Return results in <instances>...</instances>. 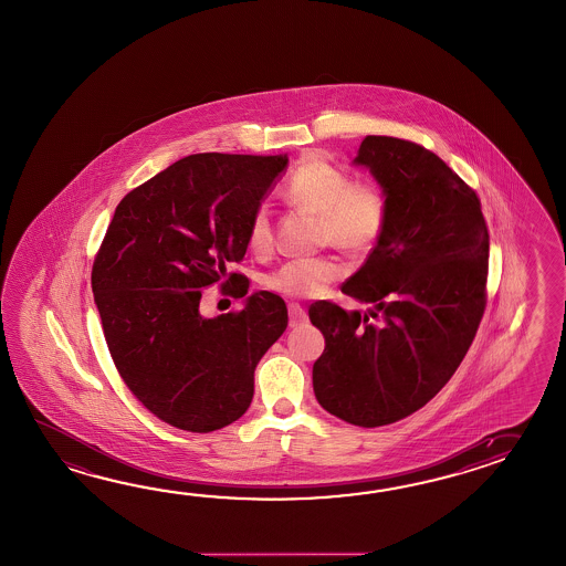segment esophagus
Returning a JSON list of instances; mask_svg holds the SVG:
<instances>
[{
  "label": "esophagus",
  "mask_w": 566,
  "mask_h": 566,
  "mask_svg": "<svg viewBox=\"0 0 566 566\" xmlns=\"http://www.w3.org/2000/svg\"><path fill=\"white\" fill-rule=\"evenodd\" d=\"M290 327H301L306 323V311L302 308L301 304H290Z\"/></svg>",
  "instance_id": "esophagus-1"
}]
</instances>
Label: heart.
I'll return each mask as SVG.
<instances>
[{
    "instance_id": "heart-1",
    "label": "heart",
    "mask_w": 566,
    "mask_h": 566,
    "mask_svg": "<svg viewBox=\"0 0 566 566\" xmlns=\"http://www.w3.org/2000/svg\"><path fill=\"white\" fill-rule=\"evenodd\" d=\"M284 195L289 201L321 214V241L361 253L376 245L388 219V205L374 185L353 182L352 176L323 158L308 156L290 175ZM270 211L260 205L248 227V243L255 253L272 248ZM340 276L335 258H301L280 265L268 276V289L290 298H313Z\"/></svg>"
}]
</instances>
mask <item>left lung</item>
Wrapping results in <instances>:
<instances>
[{
  "instance_id": "8db88e82",
  "label": "left lung",
  "mask_w": 566,
  "mask_h": 566,
  "mask_svg": "<svg viewBox=\"0 0 566 566\" xmlns=\"http://www.w3.org/2000/svg\"><path fill=\"white\" fill-rule=\"evenodd\" d=\"M355 166L376 178L388 219L340 292L367 313L314 302L325 337L318 403L355 427H384L432 400L463 361L485 308L490 235L478 195L422 146L367 136Z\"/></svg>"
}]
</instances>
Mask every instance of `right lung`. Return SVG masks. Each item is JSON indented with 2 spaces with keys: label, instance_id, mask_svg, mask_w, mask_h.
Listing matches in <instances>:
<instances>
[{
  "label": "right lung",
  "instance_id": "add662e5",
  "mask_svg": "<svg viewBox=\"0 0 566 566\" xmlns=\"http://www.w3.org/2000/svg\"><path fill=\"white\" fill-rule=\"evenodd\" d=\"M289 168V156L192 154L168 166L115 209L93 264L101 327L127 388L151 415L211 432L245 415L253 371L289 327V308L268 290L239 314L205 319L201 289L248 252L253 211Z\"/></svg>",
  "mask_w": 566,
  "mask_h": 566
}]
</instances>
